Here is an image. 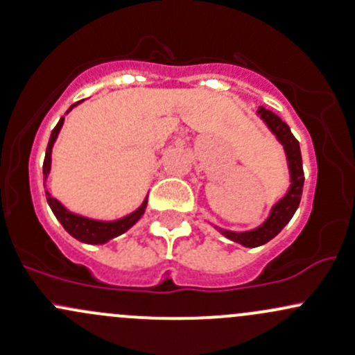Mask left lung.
<instances>
[{
	"label": "left lung",
	"mask_w": 355,
	"mask_h": 355,
	"mask_svg": "<svg viewBox=\"0 0 355 355\" xmlns=\"http://www.w3.org/2000/svg\"><path fill=\"white\" fill-rule=\"evenodd\" d=\"M257 116H261V120L264 121L266 127L269 128L270 133L276 137L277 142H279L284 148L286 162H288L289 171V188L288 191L284 193V196L281 198L277 203H274L272 207H270L268 218L259 225V227L252 228V230L234 232L225 230V228H220L215 225L216 230L222 235H225V237L234 240V242H237L243 247H250V249L268 243L269 240L276 237L286 225L289 223V220L293 218V215H295L296 209L300 207L304 182L300 142L295 139V135L289 130L288 125H286L279 116L274 115L272 112L266 110L264 106H259Z\"/></svg>",
	"instance_id": "obj_1"
}]
</instances>
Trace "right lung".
Segmentation results:
<instances>
[{
	"label": "right lung",
	"instance_id": "right-lung-1",
	"mask_svg": "<svg viewBox=\"0 0 355 355\" xmlns=\"http://www.w3.org/2000/svg\"><path fill=\"white\" fill-rule=\"evenodd\" d=\"M79 103H83V101L74 103V105L67 110L66 115L71 112L72 108H74V106H78ZM62 125H64V116L60 118L59 123L55 125V128L51 133V139H49L47 150H45V159H44V179H45L44 184H47V178H49V174H51L52 147H54V144H55L57 137H59V132H60V128H62ZM45 198H47V203H49V207H51L52 213H54L55 218L59 220L60 225L66 228L67 234L72 235V237L83 243L101 245V243L110 242L112 239H115V237H118V235H121V234H125L127 230H130L133 225L142 218V215L146 213V208H147L148 194L146 196V200L142 201V205H140L135 211L128 213V215L121 216V218H118V220H108V222H106V220L87 218V216H83V215H79V213L71 211V209H67L66 207H64V205L60 203L57 198L52 196L47 189H45Z\"/></svg>",
	"mask_w": 355,
	"mask_h": 355
}]
</instances>
